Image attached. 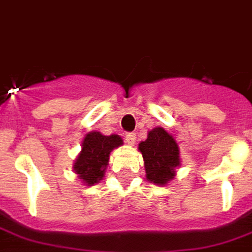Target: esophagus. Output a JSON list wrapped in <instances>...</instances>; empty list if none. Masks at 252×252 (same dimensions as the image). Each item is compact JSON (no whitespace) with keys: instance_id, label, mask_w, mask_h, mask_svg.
Here are the masks:
<instances>
[{"instance_id":"obj_1","label":"esophagus","mask_w":252,"mask_h":252,"mask_svg":"<svg viewBox=\"0 0 252 252\" xmlns=\"http://www.w3.org/2000/svg\"><path fill=\"white\" fill-rule=\"evenodd\" d=\"M125 139H126V143H127V145H130V146H134V145H135V142H137V137H135V134L134 133L126 134Z\"/></svg>"}]
</instances>
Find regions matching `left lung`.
<instances>
[{"instance_id":"obj_1","label":"left lung","mask_w":252,"mask_h":252,"mask_svg":"<svg viewBox=\"0 0 252 252\" xmlns=\"http://www.w3.org/2000/svg\"><path fill=\"white\" fill-rule=\"evenodd\" d=\"M142 153L147 181L157 186H166L173 181L181 166L177 141L163 127H155L147 133L146 141L138 145Z\"/></svg>"}]
</instances>
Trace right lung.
Listing matches in <instances>:
<instances>
[{
  "label": "right lung",
  "instance_id": "1",
  "mask_svg": "<svg viewBox=\"0 0 252 252\" xmlns=\"http://www.w3.org/2000/svg\"><path fill=\"white\" fill-rule=\"evenodd\" d=\"M124 141L117 134L103 135L99 131H90L85 135L82 149L77 155L73 170L83 185L93 186L101 182L110 159V153L122 146Z\"/></svg>",
  "mask_w": 252,
  "mask_h": 252
}]
</instances>
